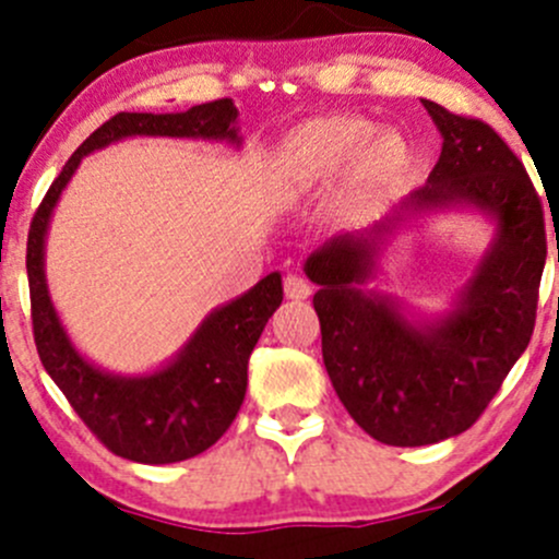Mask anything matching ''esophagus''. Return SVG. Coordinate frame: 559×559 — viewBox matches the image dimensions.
I'll list each match as a JSON object with an SVG mask.
<instances>
[{
    "mask_svg": "<svg viewBox=\"0 0 559 559\" xmlns=\"http://www.w3.org/2000/svg\"><path fill=\"white\" fill-rule=\"evenodd\" d=\"M284 292H286V297H289V300H306V297L311 295V284H308L302 275L289 273L284 278Z\"/></svg>",
    "mask_w": 559,
    "mask_h": 559,
    "instance_id": "esophagus-1",
    "label": "esophagus"
}]
</instances>
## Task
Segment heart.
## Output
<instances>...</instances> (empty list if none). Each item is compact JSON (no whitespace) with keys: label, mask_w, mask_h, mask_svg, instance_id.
Listing matches in <instances>:
<instances>
[{"label":"heart","mask_w":559,"mask_h":559,"mask_svg":"<svg viewBox=\"0 0 559 559\" xmlns=\"http://www.w3.org/2000/svg\"><path fill=\"white\" fill-rule=\"evenodd\" d=\"M352 167L348 180L359 194L386 189L408 167V143L397 132L365 118L332 116L306 123L289 138L284 173L297 189L332 183Z\"/></svg>","instance_id":"obj_1"}]
</instances>
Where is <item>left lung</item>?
I'll return each instance as SVG.
<instances>
[{
    "instance_id": "1",
    "label": "left lung",
    "mask_w": 559,
    "mask_h": 559,
    "mask_svg": "<svg viewBox=\"0 0 559 559\" xmlns=\"http://www.w3.org/2000/svg\"><path fill=\"white\" fill-rule=\"evenodd\" d=\"M443 134L441 159L421 189L365 235H341L306 273L319 292L321 357L337 397L386 447H427L476 425L527 348L546 264L544 207L520 156L481 118L421 99ZM476 204L499 218V238L457 311L416 328L356 286L378 238L403 212Z\"/></svg>"
}]
</instances>
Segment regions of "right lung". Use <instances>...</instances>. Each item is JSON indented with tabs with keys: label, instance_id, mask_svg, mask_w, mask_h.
Segmentation results:
<instances>
[{
	"label": "right lung",
	"instance_id": "1",
	"mask_svg": "<svg viewBox=\"0 0 559 559\" xmlns=\"http://www.w3.org/2000/svg\"><path fill=\"white\" fill-rule=\"evenodd\" d=\"M238 107L229 97L194 105L186 112H116L67 159L64 170L39 202L26 240L32 330L39 362L64 392L83 425L112 454L145 465L189 460L211 449L238 416L248 384V357L264 324L284 300L281 275L270 273L251 292L202 321L175 362L154 376L121 379L88 365L72 348L50 306L43 270V243L56 200L81 159L132 134L154 138H207L240 143Z\"/></svg>",
	"mask_w": 559,
	"mask_h": 559
}]
</instances>
